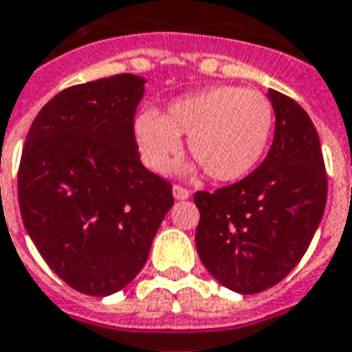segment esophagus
Returning a JSON list of instances; mask_svg holds the SVG:
<instances>
[{
    "mask_svg": "<svg viewBox=\"0 0 352 352\" xmlns=\"http://www.w3.org/2000/svg\"><path fill=\"white\" fill-rule=\"evenodd\" d=\"M173 197H175V199H188L190 190L181 186V184H175V186H173Z\"/></svg>",
    "mask_w": 352,
    "mask_h": 352,
    "instance_id": "34e87169",
    "label": "esophagus"
}]
</instances>
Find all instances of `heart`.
Returning <instances> with one entry per match:
<instances>
[{
  "label": "heart",
  "instance_id": "heart-1",
  "mask_svg": "<svg viewBox=\"0 0 352 352\" xmlns=\"http://www.w3.org/2000/svg\"><path fill=\"white\" fill-rule=\"evenodd\" d=\"M274 124L267 96L239 85H216L183 96L162 117L142 113L134 123L145 164L162 171L179 155L186 138L188 153L218 183L250 175L265 156Z\"/></svg>",
  "mask_w": 352,
  "mask_h": 352
}]
</instances>
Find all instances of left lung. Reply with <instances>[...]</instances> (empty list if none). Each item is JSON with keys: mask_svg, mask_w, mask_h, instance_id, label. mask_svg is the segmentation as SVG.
Here are the masks:
<instances>
[{"mask_svg": "<svg viewBox=\"0 0 352 352\" xmlns=\"http://www.w3.org/2000/svg\"><path fill=\"white\" fill-rule=\"evenodd\" d=\"M274 142L257 169L214 192H196L197 254L223 287L256 295L306 254L327 205L321 142L300 104L269 89Z\"/></svg>", "mask_w": 352, "mask_h": 352, "instance_id": "left-lung-1", "label": "left lung"}]
</instances>
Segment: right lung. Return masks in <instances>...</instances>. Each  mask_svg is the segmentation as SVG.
<instances>
[{
    "instance_id": "right-lung-1",
    "label": "right lung",
    "mask_w": 352,
    "mask_h": 352,
    "mask_svg": "<svg viewBox=\"0 0 352 352\" xmlns=\"http://www.w3.org/2000/svg\"><path fill=\"white\" fill-rule=\"evenodd\" d=\"M145 80L117 74L44 104L23 143L18 203L48 267L83 295L108 296L138 276L171 183L140 160L134 116Z\"/></svg>"
}]
</instances>
